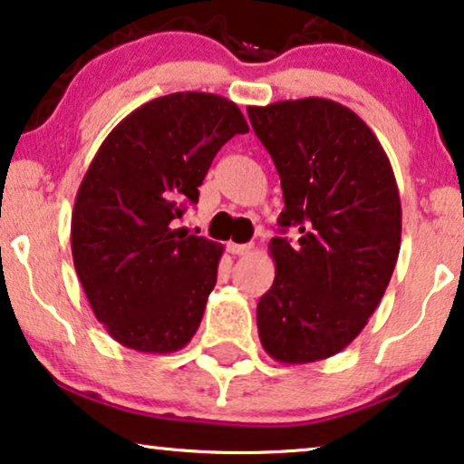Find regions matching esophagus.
Instances as JSON below:
<instances>
[{
  "label": "esophagus",
  "instance_id": "obj_1",
  "mask_svg": "<svg viewBox=\"0 0 464 464\" xmlns=\"http://www.w3.org/2000/svg\"><path fill=\"white\" fill-rule=\"evenodd\" d=\"M253 249L251 245H237V243H227V251L232 253V256H245V253H249Z\"/></svg>",
  "mask_w": 464,
  "mask_h": 464
}]
</instances>
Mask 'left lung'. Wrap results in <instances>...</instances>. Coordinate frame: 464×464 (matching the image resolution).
<instances>
[{"label": "left lung", "instance_id": "obj_1", "mask_svg": "<svg viewBox=\"0 0 464 464\" xmlns=\"http://www.w3.org/2000/svg\"><path fill=\"white\" fill-rule=\"evenodd\" d=\"M281 177L276 264L259 297L264 351L289 365L334 357L367 325L395 270L401 202L382 145L363 120L329 99L246 110ZM298 230L295 244L284 237Z\"/></svg>", "mask_w": 464, "mask_h": 464}]
</instances>
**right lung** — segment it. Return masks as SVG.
<instances>
[{"label": "right lung", "instance_id": "add662e5", "mask_svg": "<svg viewBox=\"0 0 464 464\" xmlns=\"http://www.w3.org/2000/svg\"><path fill=\"white\" fill-rule=\"evenodd\" d=\"M249 130L237 103L173 92L129 113L92 158L72 213V253L107 334L139 353L192 340L224 246L175 227L221 145Z\"/></svg>", "mask_w": 464, "mask_h": 464}]
</instances>
